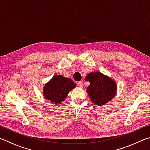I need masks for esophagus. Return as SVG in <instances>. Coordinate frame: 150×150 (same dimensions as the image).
<instances>
[{"label":"esophagus","instance_id":"obj_1","mask_svg":"<svg viewBox=\"0 0 150 150\" xmlns=\"http://www.w3.org/2000/svg\"><path fill=\"white\" fill-rule=\"evenodd\" d=\"M77 85L79 87H83V81H79V82H78Z\"/></svg>","mask_w":150,"mask_h":150}]
</instances>
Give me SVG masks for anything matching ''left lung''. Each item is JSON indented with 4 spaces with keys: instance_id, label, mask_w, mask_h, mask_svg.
<instances>
[{
    "instance_id": "obj_1",
    "label": "left lung",
    "mask_w": 150,
    "mask_h": 150,
    "mask_svg": "<svg viewBox=\"0 0 150 150\" xmlns=\"http://www.w3.org/2000/svg\"><path fill=\"white\" fill-rule=\"evenodd\" d=\"M85 80L90 83L87 93L95 105H105L116 96L117 85L108 76L98 71L91 72L86 76Z\"/></svg>"
}]
</instances>
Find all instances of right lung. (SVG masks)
Wrapping results in <instances>:
<instances>
[{"label":"right lung","instance_id":"right-lung-1","mask_svg":"<svg viewBox=\"0 0 150 150\" xmlns=\"http://www.w3.org/2000/svg\"><path fill=\"white\" fill-rule=\"evenodd\" d=\"M75 87L76 84L71 79L56 75L45 84L43 95L50 103L57 105L65 100L69 91Z\"/></svg>","mask_w":150,"mask_h":150}]
</instances>
